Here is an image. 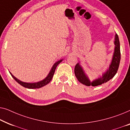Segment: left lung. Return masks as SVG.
Wrapping results in <instances>:
<instances>
[{"label": "left lung", "instance_id": "left-lung-1", "mask_svg": "<svg viewBox=\"0 0 130 130\" xmlns=\"http://www.w3.org/2000/svg\"><path fill=\"white\" fill-rule=\"evenodd\" d=\"M114 44L115 48L112 61H111V64L109 65L108 69L102 74L101 77L91 82L89 78L88 77V76L84 72L83 68L80 65L79 63H76L75 67L74 72L76 78L79 83L86 86L91 85L92 87H95V86L101 85L102 84L107 83L114 77L117 72L118 68H119L121 59L120 45L119 38H118L117 34H116V36H115Z\"/></svg>", "mask_w": 130, "mask_h": 130}]
</instances>
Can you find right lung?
Masks as SVG:
<instances>
[{
  "label": "right lung",
  "mask_w": 130,
  "mask_h": 130,
  "mask_svg": "<svg viewBox=\"0 0 130 130\" xmlns=\"http://www.w3.org/2000/svg\"><path fill=\"white\" fill-rule=\"evenodd\" d=\"M62 61V59H61V60H59V61H58L56 62L55 63L46 77L44 79H43L42 81H39V82H38V83H24V82H22V81H20V80H19L18 79H17L15 76H14L10 72H10L11 75H12V77L13 78V79L15 80V81L17 82L18 84H19L20 85L22 86V87L26 88H29V89L40 88L42 87H43V86L46 85L47 84H49V83H50V81H51V79H52L53 76H54V73H55V69L56 68V67H57V66Z\"/></svg>",
  "instance_id": "1"
}]
</instances>
